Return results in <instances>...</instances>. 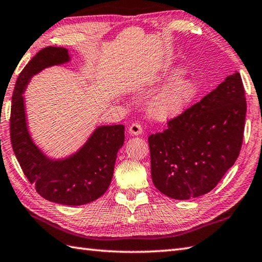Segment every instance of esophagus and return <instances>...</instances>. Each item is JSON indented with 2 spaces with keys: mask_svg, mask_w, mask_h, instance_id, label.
<instances>
[{
  "mask_svg": "<svg viewBox=\"0 0 262 262\" xmlns=\"http://www.w3.org/2000/svg\"><path fill=\"white\" fill-rule=\"evenodd\" d=\"M142 126L138 124V122H133V124L129 126V134L130 135H134V136H137L142 134Z\"/></svg>",
  "mask_w": 262,
  "mask_h": 262,
  "instance_id": "1",
  "label": "esophagus"
}]
</instances>
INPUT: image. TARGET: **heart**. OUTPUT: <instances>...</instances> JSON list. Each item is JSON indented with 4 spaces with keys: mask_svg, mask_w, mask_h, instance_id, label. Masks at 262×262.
Here are the masks:
<instances>
[{
    "mask_svg": "<svg viewBox=\"0 0 262 262\" xmlns=\"http://www.w3.org/2000/svg\"><path fill=\"white\" fill-rule=\"evenodd\" d=\"M185 69L172 68L161 76V81H171L148 103V113L157 120H169L182 115L199 92V85L191 77L182 76Z\"/></svg>",
    "mask_w": 262,
    "mask_h": 262,
    "instance_id": "obj_1",
    "label": "heart"
}]
</instances>
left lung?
Returning <instances> with one entry per match:
<instances>
[{"instance_id":"left-lung-1","label":"left lung","mask_w":262,"mask_h":262,"mask_svg":"<svg viewBox=\"0 0 262 262\" xmlns=\"http://www.w3.org/2000/svg\"><path fill=\"white\" fill-rule=\"evenodd\" d=\"M247 101L238 72L148 137L154 186L170 198H196L216 187L241 151Z\"/></svg>"}]
</instances>
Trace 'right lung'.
<instances>
[{"label":"right lung","instance_id":"add662e5","mask_svg":"<svg viewBox=\"0 0 262 262\" xmlns=\"http://www.w3.org/2000/svg\"><path fill=\"white\" fill-rule=\"evenodd\" d=\"M71 60L64 47L38 52L16 80L11 105L10 135L16 160L37 192L49 202L80 206L101 197L114 176L117 153L124 145L125 126L97 127L79 151L64 159H51L39 148L27 126L24 92L33 75Z\"/></svg>","mask_w":262,"mask_h":262}]
</instances>
